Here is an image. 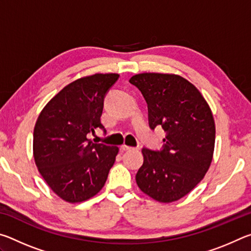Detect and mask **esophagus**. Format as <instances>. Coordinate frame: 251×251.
I'll return each mask as SVG.
<instances>
[{
  "label": "esophagus",
  "mask_w": 251,
  "mask_h": 251,
  "mask_svg": "<svg viewBox=\"0 0 251 251\" xmlns=\"http://www.w3.org/2000/svg\"><path fill=\"white\" fill-rule=\"evenodd\" d=\"M121 150H122V151H131V150H134V148H133V147L127 146V145H122V146H121Z\"/></svg>",
  "instance_id": "esophagus-1"
}]
</instances>
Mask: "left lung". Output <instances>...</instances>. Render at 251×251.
<instances>
[{
	"label": "left lung",
	"mask_w": 251,
	"mask_h": 251,
	"mask_svg": "<svg viewBox=\"0 0 251 251\" xmlns=\"http://www.w3.org/2000/svg\"><path fill=\"white\" fill-rule=\"evenodd\" d=\"M129 83L146 100L151 128L161 126L166 133L160 151L142 150L136 182L157 201H176L201 182L211 164L216 135L211 110L201 92L179 75L143 73Z\"/></svg>",
	"instance_id": "left-lung-1"
}]
</instances>
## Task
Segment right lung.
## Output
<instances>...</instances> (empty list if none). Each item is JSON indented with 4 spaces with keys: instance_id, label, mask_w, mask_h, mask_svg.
I'll list each match as a JSON object with an SVG mask.
<instances>
[{
    "instance_id": "add662e5",
    "label": "right lung",
    "mask_w": 251,
    "mask_h": 251,
    "mask_svg": "<svg viewBox=\"0 0 251 251\" xmlns=\"http://www.w3.org/2000/svg\"><path fill=\"white\" fill-rule=\"evenodd\" d=\"M120 77L95 74L74 80L50 100L33 134L34 159L50 188L69 202L87 201L103 188L118 147L95 144L86 136L100 122L104 99Z\"/></svg>"
}]
</instances>
